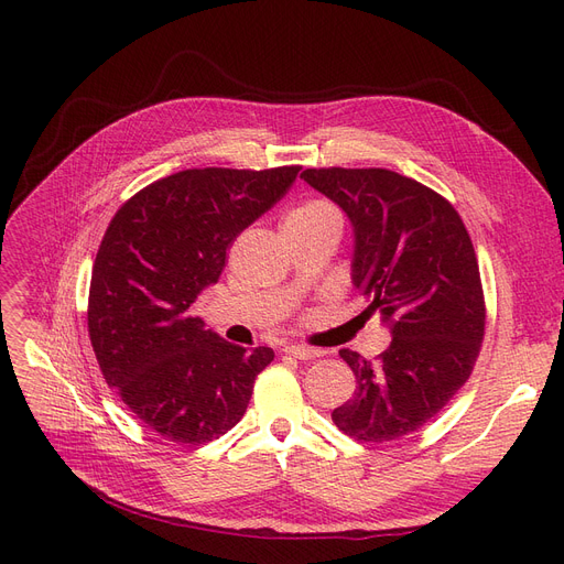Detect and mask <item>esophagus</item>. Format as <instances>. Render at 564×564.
Segmentation results:
<instances>
[{
    "label": "esophagus",
    "mask_w": 564,
    "mask_h": 564,
    "mask_svg": "<svg viewBox=\"0 0 564 564\" xmlns=\"http://www.w3.org/2000/svg\"><path fill=\"white\" fill-rule=\"evenodd\" d=\"M285 354H290V357L300 359V361H308V359L322 357L319 349H313V347H306V345H288Z\"/></svg>",
    "instance_id": "34e87169"
}]
</instances>
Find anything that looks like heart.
<instances>
[{
  "label": "heart",
  "mask_w": 564,
  "mask_h": 564,
  "mask_svg": "<svg viewBox=\"0 0 564 564\" xmlns=\"http://www.w3.org/2000/svg\"><path fill=\"white\" fill-rule=\"evenodd\" d=\"M329 217H338L336 207L327 200L311 198V200L300 203L297 207H292V210L283 219V228H304V226H313V224L324 221Z\"/></svg>",
  "instance_id": "1"
}]
</instances>
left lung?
I'll return each mask as SVG.
<instances>
[{"label":"left lung","mask_w":564,"mask_h":564,"mask_svg":"<svg viewBox=\"0 0 564 564\" xmlns=\"http://www.w3.org/2000/svg\"><path fill=\"white\" fill-rule=\"evenodd\" d=\"M354 230L351 283L391 345L377 361L340 349L357 375L334 423L357 441L416 432L464 387L485 336V300L470 237L455 207L389 169H306Z\"/></svg>","instance_id":"8db88e82"}]
</instances>
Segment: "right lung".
Segmentation results:
<instances>
[{
	"instance_id": "obj_1",
	"label": "right lung",
	"mask_w": 564,
	"mask_h": 564,
	"mask_svg": "<svg viewBox=\"0 0 564 564\" xmlns=\"http://www.w3.org/2000/svg\"><path fill=\"white\" fill-rule=\"evenodd\" d=\"M300 166L187 169L111 219L88 292V336L109 387L166 441L200 446L240 423L270 347H240L194 315L226 249L290 189Z\"/></svg>"
}]
</instances>
